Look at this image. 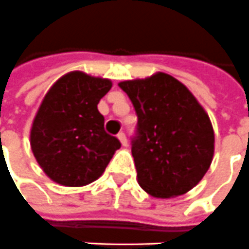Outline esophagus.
Here are the masks:
<instances>
[{
  "label": "esophagus",
  "instance_id": "obj_1",
  "mask_svg": "<svg viewBox=\"0 0 249 249\" xmlns=\"http://www.w3.org/2000/svg\"><path fill=\"white\" fill-rule=\"evenodd\" d=\"M118 139L121 141V143L123 144V146H127V139H126V135H124V133L118 134Z\"/></svg>",
  "mask_w": 249,
  "mask_h": 249
}]
</instances>
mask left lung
<instances>
[{"mask_svg":"<svg viewBox=\"0 0 249 249\" xmlns=\"http://www.w3.org/2000/svg\"><path fill=\"white\" fill-rule=\"evenodd\" d=\"M118 86L138 116L131 153L141 188L157 198L193 189L214 153L212 123L202 106L182 83L163 72Z\"/></svg>","mask_w":249,"mask_h":249,"instance_id":"obj_1","label":"left lung"}]
</instances>
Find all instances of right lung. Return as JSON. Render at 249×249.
<instances>
[{
	"instance_id": "1",
	"label": "right lung",
	"mask_w": 249,
	"mask_h": 249,
	"mask_svg": "<svg viewBox=\"0 0 249 249\" xmlns=\"http://www.w3.org/2000/svg\"><path fill=\"white\" fill-rule=\"evenodd\" d=\"M112 87L108 79L73 71L49 88L31 128L37 163L56 184L84 186L103 174L118 138L105 131L98 103Z\"/></svg>"
}]
</instances>
